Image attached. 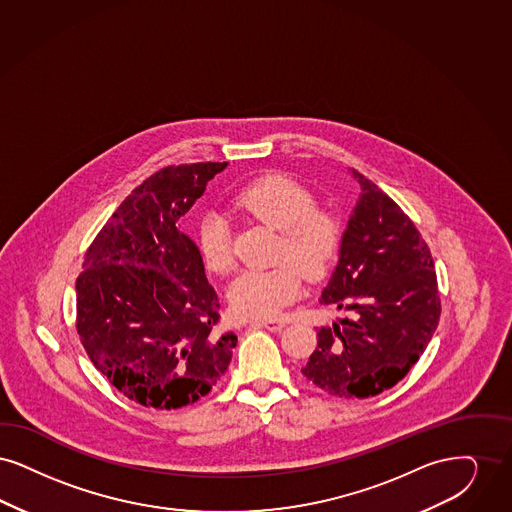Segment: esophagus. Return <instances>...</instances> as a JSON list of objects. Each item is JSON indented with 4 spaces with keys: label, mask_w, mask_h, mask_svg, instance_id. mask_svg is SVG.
Masks as SVG:
<instances>
[{
    "label": "esophagus",
    "mask_w": 512,
    "mask_h": 512,
    "mask_svg": "<svg viewBox=\"0 0 512 512\" xmlns=\"http://www.w3.org/2000/svg\"><path fill=\"white\" fill-rule=\"evenodd\" d=\"M283 327H285V321H281V319H256V321H252V329L281 331Z\"/></svg>",
    "instance_id": "obj_1"
}]
</instances>
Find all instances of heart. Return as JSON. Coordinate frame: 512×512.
<instances>
[{
	"mask_svg": "<svg viewBox=\"0 0 512 512\" xmlns=\"http://www.w3.org/2000/svg\"><path fill=\"white\" fill-rule=\"evenodd\" d=\"M233 204L246 216L279 229L277 260L269 269H246L227 290L233 312L241 317H273L304 289V271L319 279L333 266L342 227L329 210L315 208L312 193L287 174H267L250 181ZM197 243L204 266L227 273L235 264L231 223L218 210L200 218Z\"/></svg>",
	"mask_w": 512,
	"mask_h": 512,
	"instance_id": "1",
	"label": "heart"
}]
</instances>
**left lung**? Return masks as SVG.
I'll return each instance as SVG.
<instances>
[{
  "mask_svg": "<svg viewBox=\"0 0 512 512\" xmlns=\"http://www.w3.org/2000/svg\"><path fill=\"white\" fill-rule=\"evenodd\" d=\"M352 174L361 193L319 298L348 317L317 329L302 373L338 398H369L396 386L423 356L442 304L434 260L415 223L371 179Z\"/></svg>",
  "mask_w": 512,
  "mask_h": 512,
  "instance_id": "obj_1",
  "label": "left lung"
}]
</instances>
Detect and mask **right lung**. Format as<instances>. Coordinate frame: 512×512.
<instances>
[{"label":"right lung","mask_w":512,"mask_h":512,"mask_svg":"<svg viewBox=\"0 0 512 512\" xmlns=\"http://www.w3.org/2000/svg\"><path fill=\"white\" fill-rule=\"evenodd\" d=\"M227 162L168 166L135 187L84 256L76 329L95 369L160 411L204 398L237 336L220 333L218 294L181 218Z\"/></svg>","instance_id":"add662e5"}]
</instances>
